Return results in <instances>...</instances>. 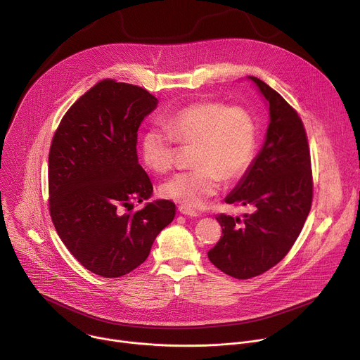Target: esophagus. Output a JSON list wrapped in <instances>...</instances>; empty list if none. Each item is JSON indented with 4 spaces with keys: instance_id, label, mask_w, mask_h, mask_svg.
<instances>
[{
    "instance_id": "34e87169",
    "label": "esophagus",
    "mask_w": 360,
    "mask_h": 360,
    "mask_svg": "<svg viewBox=\"0 0 360 360\" xmlns=\"http://www.w3.org/2000/svg\"><path fill=\"white\" fill-rule=\"evenodd\" d=\"M178 210H179V212H181L182 215H186V217H191V218H196V217L200 215L198 211H195V210H192V208H188V207H184V205H181V207H179Z\"/></svg>"
}]
</instances>
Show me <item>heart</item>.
<instances>
[{
	"mask_svg": "<svg viewBox=\"0 0 360 360\" xmlns=\"http://www.w3.org/2000/svg\"><path fill=\"white\" fill-rule=\"evenodd\" d=\"M142 136L141 150L146 167L167 172L175 161V142L195 143L193 169L182 171L161 185V193L188 208H198L215 195L222 182L238 179L250 168L258 149V125L242 107L222 102H196Z\"/></svg>",
	"mask_w": 360,
	"mask_h": 360,
	"instance_id": "heart-1",
	"label": "heart"
}]
</instances>
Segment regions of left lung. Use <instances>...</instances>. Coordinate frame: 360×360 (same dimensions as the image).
I'll use <instances>...</instances> for the list:
<instances>
[{
	"label": "left lung",
	"mask_w": 360,
	"mask_h": 360,
	"mask_svg": "<svg viewBox=\"0 0 360 360\" xmlns=\"http://www.w3.org/2000/svg\"><path fill=\"white\" fill-rule=\"evenodd\" d=\"M269 107L265 142L250 168L225 198L253 207L243 219L218 215L222 236L208 252L224 274L249 279L269 271L290 250L309 215L314 184L311 153L297 112L268 84L248 77Z\"/></svg>",
	"instance_id": "left-lung-1"
}]
</instances>
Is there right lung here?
<instances>
[{
    "label": "right lung",
    "instance_id": "1",
    "mask_svg": "<svg viewBox=\"0 0 360 360\" xmlns=\"http://www.w3.org/2000/svg\"><path fill=\"white\" fill-rule=\"evenodd\" d=\"M158 105L146 89L104 79L78 98L51 142L49 214L58 236L88 271L120 278L138 268L158 233L175 218V203L132 200L152 195L138 162V128Z\"/></svg>",
    "mask_w": 360,
    "mask_h": 360
}]
</instances>
